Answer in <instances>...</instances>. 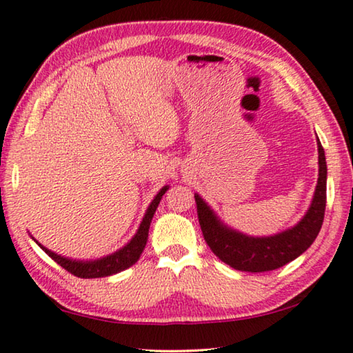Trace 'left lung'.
<instances>
[{"label": "left lung", "mask_w": 353, "mask_h": 353, "mask_svg": "<svg viewBox=\"0 0 353 353\" xmlns=\"http://www.w3.org/2000/svg\"><path fill=\"white\" fill-rule=\"evenodd\" d=\"M316 141H318L319 174L312 204L297 224L276 235L250 236L232 229L224 221H221L213 208L198 193H194L202 234L213 254L221 261L238 271L265 272L285 266L312 246L324 221L327 201L325 152L319 139Z\"/></svg>", "instance_id": "left-lung-1"}]
</instances>
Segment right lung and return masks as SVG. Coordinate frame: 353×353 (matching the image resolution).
Here are the masks:
<instances>
[{
  "label": "right lung",
  "mask_w": 353,
  "mask_h": 353,
  "mask_svg": "<svg viewBox=\"0 0 353 353\" xmlns=\"http://www.w3.org/2000/svg\"><path fill=\"white\" fill-rule=\"evenodd\" d=\"M170 185H165V187L160 188L157 194L154 196V199L149 204L148 210L143 216L141 223L137 229L135 235L130 238V241L128 244H124L123 248H119L115 252H112L105 256H101V259L97 260H76V259H70V256H63L61 254H56L45 248L43 244H40L35 238L31 235L32 240L39 244L40 249H43L45 252L54 260L57 265H61L65 268L68 272L73 274L76 277L81 279H97V277H109L113 276V274L121 272L124 270H128L132 265H135L139 261L140 255L143 252V249L146 246L148 241V234H149V225H151V221L155 210L162 201V196L168 191Z\"/></svg>",
  "instance_id": "obj_1"
}]
</instances>
